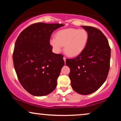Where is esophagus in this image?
Segmentation results:
<instances>
[{"instance_id":"1","label":"esophagus","mask_w":121,"mask_h":121,"mask_svg":"<svg viewBox=\"0 0 121 121\" xmlns=\"http://www.w3.org/2000/svg\"><path fill=\"white\" fill-rule=\"evenodd\" d=\"M63 59H64V62H65V61H66V58H65V57H64Z\"/></svg>"}]
</instances>
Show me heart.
Instances as JSON below:
<instances>
[{"label": "heart", "instance_id": "obj_1", "mask_svg": "<svg viewBox=\"0 0 121 121\" xmlns=\"http://www.w3.org/2000/svg\"><path fill=\"white\" fill-rule=\"evenodd\" d=\"M88 40L86 30L70 28L58 31L56 37L50 39L49 44L55 53H60L64 45L65 52L69 56L76 57L84 51Z\"/></svg>", "mask_w": 121, "mask_h": 121}]
</instances>
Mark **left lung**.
<instances>
[{"label": "left lung", "mask_w": 121, "mask_h": 121, "mask_svg": "<svg viewBox=\"0 0 121 121\" xmlns=\"http://www.w3.org/2000/svg\"><path fill=\"white\" fill-rule=\"evenodd\" d=\"M81 27L88 32V43L80 55L66 59V65L70 69L69 77L73 89L87 95L97 91L106 80L111 50L108 40L100 30L89 26Z\"/></svg>", "instance_id": "obj_1"}]
</instances>
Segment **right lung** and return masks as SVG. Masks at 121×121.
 <instances>
[{"mask_svg":"<svg viewBox=\"0 0 121 121\" xmlns=\"http://www.w3.org/2000/svg\"><path fill=\"white\" fill-rule=\"evenodd\" d=\"M62 24L37 23L20 33L15 44L13 61L22 86L35 96L52 92L64 65L63 56L52 52L49 44L54 30Z\"/></svg>","mask_w":121,"mask_h":121,"instance_id":"right-lung-1","label":"right lung"}]
</instances>
